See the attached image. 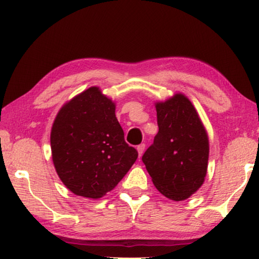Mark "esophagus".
Returning a JSON list of instances; mask_svg holds the SVG:
<instances>
[{"mask_svg":"<svg viewBox=\"0 0 259 259\" xmlns=\"http://www.w3.org/2000/svg\"><path fill=\"white\" fill-rule=\"evenodd\" d=\"M137 150H138V153H139V157H141V155H143V153H144V151H145V144L138 145Z\"/></svg>","mask_w":259,"mask_h":259,"instance_id":"1","label":"esophagus"}]
</instances>
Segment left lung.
I'll use <instances>...</instances> for the list:
<instances>
[{
    "mask_svg": "<svg viewBox=\"0 0 259 259\" xmlns=\"http://www.w3.org/2000/svg\"><path fill=\"white\" fill-rule=\"evenodd\" d=\"M155 108L159 131L141 159L159 192L184 200L203 185L206 176V131L185 95L176 94Z\"/></svg>",
    "mask_w": 259,
    "mask_h": 259,
    "instance_id": "1",
    "label": "left lung"
}]
</instances>
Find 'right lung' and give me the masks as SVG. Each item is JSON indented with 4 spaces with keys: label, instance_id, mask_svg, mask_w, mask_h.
Returning a JSON list of instances; mask_svg holds the SVG:
<instances>
[{
    "label": "right lung",
    "instance_id": "1",
    "mask_svg": "<svg viewBox=\"0 0 259 259\" xmlns=\"http://www.w3.org/2000/svg\"><path fill=\"white\" fill-rule=\"evenodd\" d=\"M53 162L74 194L100 198L114 189L138 158L125 141L115 105L91 87L60 109L51 133Z\"/></svg>",
    "mask_w": 259,
    "mask_h": 259
}]
</instances>
